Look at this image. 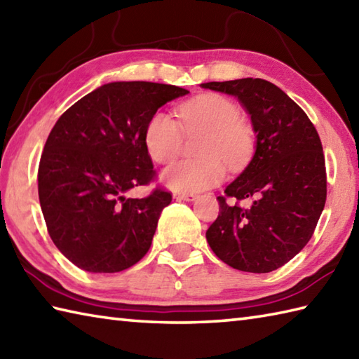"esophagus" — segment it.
Segmentation results:
<instances>
[{"mask_svg": "<svg viewBox=\"0 0 359 359\" xmlns=\"http://www.w3.org/2000/svg\"><path fill=\"white\" fill-rule=\"evenodd\" d=\"M198 196L196 194H187V193H174V199H179V201H187V202H193L196 201Z\"/></svg>", "mask_w": 359, "mask_h": 359, "instance_id": "34e87169", "label": "esophagus"}]
</instances>
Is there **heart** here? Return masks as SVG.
<instances>
[{
    "label": "heart",
    "instance_id": "obj_1",
    "mask_svg": "<svg viewBox=\"0 0 359 359\" xmlns=\"http://www.w3.org/2000/svg\"><path fill=\"white\" fill-rule=\"evenodd\" d=\"M179 123L163 111L154 114L144 129V146L157 163H171L179 157L185 135L205 133L198 149L201 160H182L161 174L166 187L177 193H198L213 187L226 175V165L238 170L245 165L254 147L250 129L240 109L216 93L201 95L177 107Z\"/></svg>",
    "mask_w": 359,
    "mask_h": 359
}]
</instances>
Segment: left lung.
<instances>
[{
	"instance_id": "left-lung-1",
	"label": "left lung",
	"mask_w": 359,
	"mask_h": 359,
	"mask_svg": "<svg viewBox=\"0 0 359 359\" xmlns=\"http://www.w3.org/2000/svg\"><path fill=\"white\" fill-rule=\"evenodd\" d=\"M238 97L250 115L255 152L219 196V216L207 230L215 255L233 269L266 273L305 248L327 199L325 158L318 130L299 105L264 79L201 83Z\"/></svg>"
}]
</instances>
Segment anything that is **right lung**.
<instances>
[{"label": "right lung", "instance_id": "1", "mask_svg": "<svg viewBox=\"0 0 359 359\" xmlns=\"http://www.w3.org/2000/svg\"><path fill=\"white\" fill-rule=\"evenodd\" d=\"M188 93L156 82L104 83L54 124L39 165V199L53 243L77 268L114 273L149 250L171 194L126 193L156 174L144 146L149 118Z\"/></svg>", "mask_w": 359, "mask_h": 359}]
</instances>
